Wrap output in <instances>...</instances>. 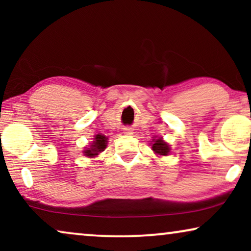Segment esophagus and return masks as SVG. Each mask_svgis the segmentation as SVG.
Segmentation results:
<instances>
[{
    "label": "esophagus",
    "instance_id": "obj_1",
    "mask_svg": "<svg viewBox=\"0 0 251 251\" xmlns=\"http://www.w3.org/2000/svg\"><path fill=\"white\" fill-rule=\"evenodd\" d=\"M123 132L126 133V135H132V129L131 128H125L123 129Z\"/></svg>",
    "mask_w": 251,
    "mask_h": 251
}]
</instances>
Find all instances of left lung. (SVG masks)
<instances>
[{"mask_svg": "<svg viewBox=\"0 0 251 251\" xmlns=\"http://www.w3.org/2000/svg\"><path fill=\"white\" fill-rule=\"evenodd\" d=\"M152 149L154 152H155L156 154H159V155H168L170 152V149H169V146H168V144L164 143L162 139L154 140Z\"/></svg>", "mask_w": 251, "mask_h": 251, "instance_id": "8db88e82", "label": "left lung"}]
</instances>
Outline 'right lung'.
I'll list each match as a JSON object with an SVG mask.
<instances>
[{"label": "right lung", "mask_w": 251, "mask_h": 251, "mask_svg": "<svg viewBox=\"0 0 251 251\" xmlns=\"http://www.w3.org/2000/svg\"><path fill=\"white\" fill-rule=\"evenodd\" d=\"M106 144H107V138L104 135H96L94 143L90 146V149H87V151H84L85 155L89 157H94L96 155H98V153H100L101 151H104L106 149Z\"/></svg>", "instance_id": "obj_1"}]
</instances>
